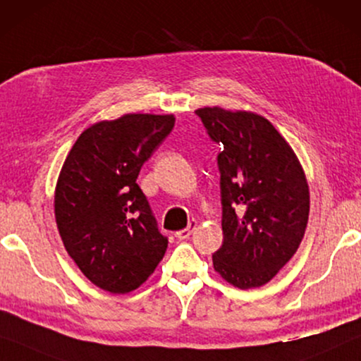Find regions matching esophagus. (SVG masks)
I'll return each mask as SVG.
<instances>
[{
	"label": "esophagus",
	"mask_w": 361,
	"mask_h": 361,
	"mask_svg": "<svg viewBox=\"0 0 361 361\" xmlns=\"http://www.w3.org/2000/svg\"><path fill=\"white\" fill-rule=\"evenodd\" d=\"M196 226H197L196 221H190V224H188L186 229H181V231H176V232H175V237L180 238V240H185V238H188V237L191 235L192 232H195Z\"/></svg>",
	"instance_id": "obj_1"
}]
</instances>
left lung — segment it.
Returning a JSON list of instances; mask_svg holds the SVG:
<instances>
[{"mask_svg":"<svg viewBox=\"0 0 361 361\" xmlns=\"http://www.w3.org/2000/svg\"><path fill=\"white\" fill-rule=\"evenodd\" d=\"M222 152V232L214 270L232 286L258 288L301 245L309 219V186L291 145L270 121L219 106L196 109Z\"/></svg>","mask_w":361,"mask_h":361,"instance_id":"obj_1","label":"left lung"}]
</instances>
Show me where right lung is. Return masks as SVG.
Listing matches in <instances>:
<instances>
[{"label":"right lung","instance_id":"1","mask_svg":"<svg viewBox=\"0 0 361 361\" xmlns=\"http://www.w3.org/2000/svg\"><path fill=\"white\" fill-rule=\"evenodd\" d=\"M173 126V114L99 121L63 161L54 200L60 237L81 273L104 291H134L165 255L169 238L135 181Z\"/></svg>","mask_w":361,"mask_h":361}]
</instances>
